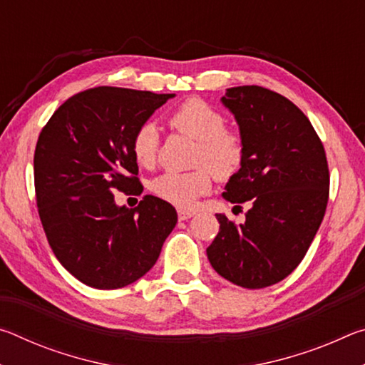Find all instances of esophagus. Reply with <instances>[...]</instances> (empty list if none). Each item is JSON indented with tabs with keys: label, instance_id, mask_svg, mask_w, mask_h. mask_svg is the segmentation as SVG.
<instances>
[{
	"label": "esophagus",
	"instance_id": "34e87169",
	"mask_svg": "<svg viewBox=\"0 0 365 365\" xmlns=\"http://www.w3.org/2000/svg\"><path fill=\"white\" fill-rule=\"evenodd\" d=\"M195 215L193 211H187V209H178V220H188Z\"/></svg>",
	"mask_w": 365,
	"mask_h": 365
}]
</instances>
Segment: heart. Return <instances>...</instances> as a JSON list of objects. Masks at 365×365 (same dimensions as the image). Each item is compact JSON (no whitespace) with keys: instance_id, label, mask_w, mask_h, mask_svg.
<instances>
[{"instance_id":"heart-1","label":"heart","mask_w":365,"mask_h":365,"mask_svg":"<svg viewBox=\"0 0 365 365\" xmlns=\"http://www.w3.org/2000/svg\"><path fill=\"white\" fill-rule=\"evenodd\" d=\"M169 123L182 133L197 141L193 164L200 165L188 172H164L151 183V191L160 200L177 207L188 209L197 197L212 187V175L230 178L237 174L245 160V145L237 133L225 130V119L219 110L197 98L182 103L169 117ZM159 133L153 122H145L132 137V154L143 168L156 160ZM209 168L212 170H208Z\"/></svg>"}]
</instances>
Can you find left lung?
I'll use <instances>...</instances> for the list:
<instances>
[{
	"mask_svg": "<svg viewBox=\"0 0 365 365\" xmlns=\"http://www.w3.org/2000/svg\"><path fill=\"white\" fill-rule=\"evenodd\" d=\"M220 101L245 145L243 165L222 196L251 207L240 225L215 214L220 228L207 259L235 285L265 288L298 267L322 224L330 185L325 150L302 110L275 91L233 86Z\"/></svg>",
	"mask_w": 365,
	"mask_h": 365,
	"instance_id": "1",
	"label": "left lung"
}]
</instances>
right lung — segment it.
<instances>
[{
  "label": "right lung",
  "instance_id": "add662e5",
  "mask_svg": "<svg viewBox=\"0 0 365 365\" xmlns=\"http://www.w3.org/2000/svg\"><path fill=\"white\" fill-rule=\"evenodd\" d=\"M115 86L73 95L54 110L36 141V205L48 243L85 285L115 289L141 279L177 224L168 201L146 195L133 209L114 191L141 193L132 137L174 98Z\"/></svg>",
  "mask_w": 365,
  "mask_h": 365
}]
</instances>
